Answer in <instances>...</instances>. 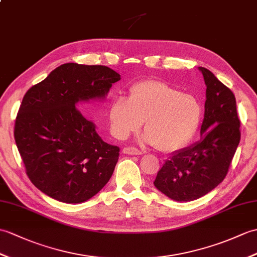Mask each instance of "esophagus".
Masks as SVG:
<instances>
[{
	"label": "esophagus",
	"mask_w": 257,
	"mask_h": 257,
	"mask_svg": "<svg viewBox=\"0 0 257 257\" xmlns=\"http://www.w3.org/2000/svg\"><path fill=\"white\" fill-rule=\"evenodd\" d=\"M122 153L128 154V156H140L142 154V152L136 148H123Z\"/></svg>",
	"instance_id": "1"
}]
</instances>
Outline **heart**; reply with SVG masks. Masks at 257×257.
Wrapping results in <instances>:
<instances>
[{"label":"heart","mask_w":257,"mask_h":257,"mask_svg":"<svg viewBox=\"0 0 257 257\" xmlns=\"http://www.w3.org/2000/svg\"><path fill=\"white\" fill-rule=\"evenodd\" d=\"M202 104L194 94L158 80L130 88L129 97H116L109 108L111 133L124 139L145 121L140 140L161 152H172L193 138L202 118Z\"/></svg>","instance_id":"obj_1"}]
</instances>
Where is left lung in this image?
<instances>
[{"instance_id":"8db88e82","label":"left lung","mask_w":257,"mask_h":257,"mask_svg":"<svg viewBox=\"0 0 257 257\" xmlns=\"http://www.w3.org/2000/svg\"><path fill=\"white\" fill-rule=\"evenodd\" d=\"M198 70L207 86L200 140L172 153L153 182L176 201L198 199L216 188L228 173L241 139L234 94L209 70Z\"/></svg>"}]
</instances>
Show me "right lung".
Returning a JSON list of instances; mask_svg holds the SVG:
<instances>
[{"mask_svg":"<svg viewBox=\"0 0 257 257\" xmlns=\"http://www.w3.org/2000/svg\"><path fill=\"white\" fill-rule=\"evenodd\" d=\"M120 74L104 65L64 63L27 91L14 137L29 180L40 192L80 204L109 181L119 148L101 140L76 107L104 100Z\"/></svg>","mask_w":257,"mask_h":257,"instance_id":"1","label":"right lung"}]
</instances>
